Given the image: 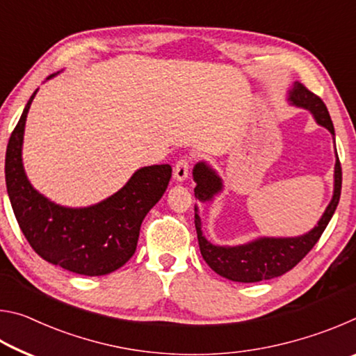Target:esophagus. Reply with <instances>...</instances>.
Listing matches in <instances>:
<instances>
[{
	"mask_svg": "<svg viewBox=\"0 0 356 356\" xmlns=\"http://www.w3.org/2000/svg\"><path fill=\"white\" fill-rule=\"evenodd\" d=\"M190 161L191 156H182V159L176 163V166H174V179H176L177 182H184V180L188 177Z\"/></svg>",
	"mask_w": 356,
	"mask_h": 356,
	"instance_id": "esophagus-1",
	"label": "esophagus"
}]
</instances>
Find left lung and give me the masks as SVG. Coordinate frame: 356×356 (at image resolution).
Masks as SVG:
<instances>
[{
    "label": "left lung",
    "mask_w": 356,
    "mask_h": 356,
    "mask_svg": "<svg viewBox=\"0 0 356 356\" xmlns=\"http://www.w3.org/2000/svg\"><path fill=\"white\" fill-rule=\"evenodd\" d=\"M287 100L291 102V105L309 110L316 122L327 129L334 140L333 122H331L330 113L321 97L312 94L301 83L295 81L292 89L289 91ZM193 180L196 182L195 196L201 202L212 201L213 196L222 190L221 177L206 161H200L193 168ZM341 186L342 170L339 156L336 154L333 197H331L328 207L325 209L322 218L318 220L314 229H311L309 232L300 237H261L238 246H220L210 243L204 237L200 213H197V207H195V226L204 261L207 262L215 273L236 282H257L284 275L308 254L312 246L318 242V238H321L325 227L328 226L331 216L334 213L337 204H339Z\"/></svg>",
    "instance_id": "8db88e82"
}]
</instances>
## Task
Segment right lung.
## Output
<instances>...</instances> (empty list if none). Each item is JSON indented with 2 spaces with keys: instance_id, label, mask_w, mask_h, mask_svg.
<instances>
[{
  "instance_id": "1",
  "label": "right lung",
  "mask_w": 356,
  "mask_h": 356,
  "mask_svg": "<svg viewBox=\"0 0 356 356\" xmlns=\"http://www.w3.org/2000/svg\"><path fill=\"white\" fill-rule=\"evenodd\" d=\"M35 94L38 89L6 149V186L17 222L47 262L78 275L111 273L135 254L141 222L166 191L171 166L141 168L118 193L94 206L72 209L51 202L29 184L22 161L26 116Z\"/></svg>"
}]
</instances>
